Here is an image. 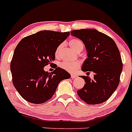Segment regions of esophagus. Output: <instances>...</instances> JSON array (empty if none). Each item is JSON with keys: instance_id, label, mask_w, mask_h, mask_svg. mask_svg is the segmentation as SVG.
<instances>
[{"instance_id": "34e87169", "label": "esophagus", "mask_w": 132, "mask_h": 132, "mask_svg": "<svg viewBox=\"0 0 132 132\" xmlns=\"http://www.w3.org/2000/svg\"><path fill=\"white\" fill-rule=\"evenodd\" d=\"M77 75H75V74H72V75H71V78H72V79H73V78H77Z\"/></svg>"}]
</instances>
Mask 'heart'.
<instances>
[{"label":"heart","instance_id":"1","mask_svg":"<svg viewBox=\"0 0 132 132\" xmlns=\"http://www.w3.org/2000/svg\"><path fill=\"white\" fill-rule=\"evenodd\" d=\"M69 43L70 46L77 53L81 52L84 49V44L80 40L77 39V38H72L69 41ZM62 46H63V45L60 44L56 49L55 52L56 57H59L60 56V52L62 48ZM80 62L78 61H64L62 62L60 64V67L61 69L69 72H71V73H74V72H76L80 68Z\"/></svg>","mask_w":132,"mask_h":132}]
</instances>
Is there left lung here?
Here are the masks:
<instances>
[{
    "instance_id": "left-lung-1",
    "label": "left lung",
    "mask_w": 132,
    "mask_h": 132,
    "mask_svg": "<svg viewBox=\"0 0 132 132\" xmlns=\"http://www.w3.org/2000/svg\"><path fill=\"white\" fill-rule=\"evenodd\" d=\"M71 35L84 42L87 52V59L82 70L94 73V78L80 76L85 85L77 94L87 104L95 105L106 101L117 88L122 71V61L113 40L95 29L72 30Z\"/></svg>"
}]
</instances>
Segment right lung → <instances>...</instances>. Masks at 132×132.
Wrapping results in <instances>:
<instances>
[{
    "instance_id": "right-lung-1",
    "label": "right lung",
    "mask_w": 132,
    "mask_h": 132,
    "mask_svg": "<svg viewBox=\"0 0 132 132\" xmlns=\"http://www.w3.org/2000/svg\"><path fill=\"white\" fill-rule=\"evenodd\" d=\"M70 32L42 30L22 38L16 47L10 63L15 88L30 103H45L52 97L59 84L70 73L56 67L51 73L44 70L52 64L55 52Z\"/></svg>"
}]
</instances>
